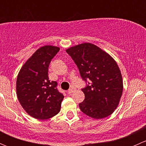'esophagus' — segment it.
<instances>
[{"label": "esophagus", "instance_id": "obj_1", "mask_svg": "<svg viewBox=\"0 0 146 146\" xmlns=\"http://www.w3.org/2000/svg\"><path fill=\"white\" fill-rule=\"evenodd\" d=\"M74 91H75L74 88H70V89H69L68 90V94H72L73 92H74Z\"/></svg>", "mask_w": 146, "mask_h": 146}]
</instances>
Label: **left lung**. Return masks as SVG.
I'll list each match as a JSON object with an SVG mask.
<instances>
[{"label": "left lung", "mask_w": 146, "mask_h": 146, "mask_svg": "<svg viewBox=\"0 0 146 146\" xmlns=\"http://www.w3.org/2000/svg\"><path fill=\"white\" fill-rule=\"evenodd\" d=\"M74 61L82 78L88 85L82 89L85 100L80 110L93 119L111 115L118 107L123 92L121 73L115 60L91 43H83L66 50Z\"/></svg>", "instance_id": "obj_1"}]
</instances>
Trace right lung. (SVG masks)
Returning a JSON list of instances; mask_svg holds the SVG:
<instances>
[{
    "mask_svg": "<svg viewBox=\"0 0 146 146\" xmlns=\"http://www.w3.org/2000/svg\"><path fill=\"white\" fill-rule=\"evenodd\" d=\"M60 48L46 45L38 48L22 66L16 81L17 99L29 116L48 119L61 110L64 96L57 90V82L50 81L48 66Z\"/></svg>",
    "mask_w": 146,
    "mask_h": 146,
    "instance_id": "1",
    "label": "right lung"
}]
</instances>
